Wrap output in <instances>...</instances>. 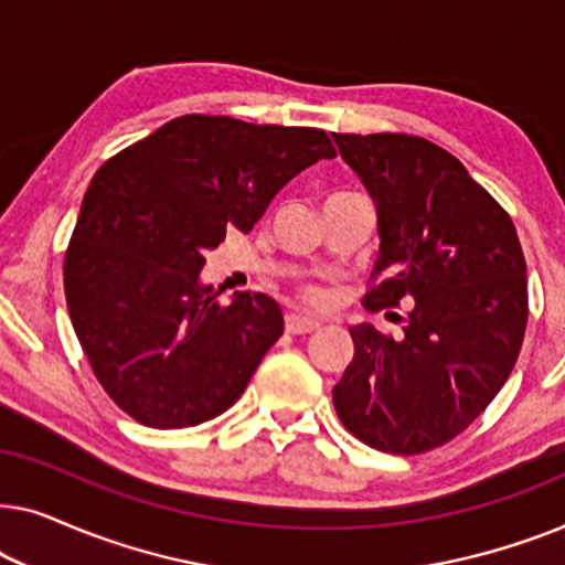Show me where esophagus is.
I'll use <instances>...</instances> for the list:
<instances>
[{
  "label": "esophagus",
  "instance_id": "obj_1",
  "mask_svg": "<svg viewBox=\"0 0 565 565\" xmlns=\"http://www.w3.org/2000/svg\"><path fill=\"white\" fill-rule=\"evenodd\" d=\"M316 329H319V321L316 319H308V316L300 313L285 316V331H288V334H311Z\"/></svg>",
  "mask_w": 565,
  "mask_h": 565
}]
</instances>
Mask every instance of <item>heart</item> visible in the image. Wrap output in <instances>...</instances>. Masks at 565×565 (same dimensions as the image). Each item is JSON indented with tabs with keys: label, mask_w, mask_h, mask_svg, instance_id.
<instances>
[{
	"label": "heart",
	"mask_w": 565,
	"mask_h": 565,
	"mask_svg": "<svg viewBox=\"0 0 565 565\" xmlns=\"http://www.w3.org/2000/svg\"><path fill=\"white\" fill-rule=\"evenodd\" d=\"M300 298L311 306H321L323 300H327V292H323L319 285H303V288H300Z\"/></svg>",
	"instance_id": "1"
}]
</instances>
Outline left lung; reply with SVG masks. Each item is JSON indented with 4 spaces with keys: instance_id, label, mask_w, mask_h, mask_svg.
Listing matches in <instances>:
<instances>
[{
    "instance_id": "8db88e82",
    "label": "left lung",
    "mask_w": 565,
    "mask_h": 565,
    "mask_svg": "<svg viewBox=\"0 0 565 565\" xmlns=\"http://www.w3.org/2000/svg\"><path fill=\"white\" fill-rule=\"evenodd\" d=\"M377 211L370 311L412 303L404 337L352 327L334 408L354 437L393 455L450 443L512 373L527 329V265L509 213L437 143L331 134Z\"/></svg>"
}]
</instances>
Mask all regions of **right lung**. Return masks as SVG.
Masks as SVG:
<instances>
[{"label":"right lung","instance_id":"obj_1","mask_svg":"<svg viewBox=\"0 0 565 565\" xmlns=\"http://www.w3.org/2000/svg\"><path fill=\"white\" fill-rule=\"evenodd\" d=\"M319 128L182 115L92 177L64 257L74 331L107 396L153 429L226 412L282 334L265 292L221 303L200 282L226 228L249 234L273 198L319 159Z\"/></svg>","mask_w":565,"mask_h":565}]
</instances>
